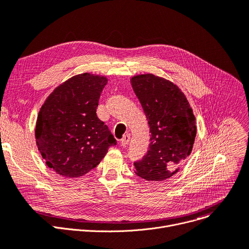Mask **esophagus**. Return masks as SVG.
Returning <instances> with one entry per match:
<instances>
[{"label": "esophagus", "mask_w": 249, "mask_h": 249, "mask_svg": "<svg viewBox=\"0 0 249 249\" xmlns=\"http://www.w3.org/2000/svg\"><path fill=\"white\" fill-rule=\"evenodd\" d=\"M129 141H130V135L129 134H125L123 137H122V139L120 140V143H121V145L122 146H126L128 143H129Z\"/></svg>", "instance_id": "obj_1"}]
</instances>
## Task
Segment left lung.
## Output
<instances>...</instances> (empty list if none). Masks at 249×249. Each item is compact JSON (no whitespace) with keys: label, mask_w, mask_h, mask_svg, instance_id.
Returning <instances> with one entry per match:
<instances>
[{"label":"left lung","mask_w":249,"mask_h":249,"mask_svg":"<svg viewBox=\"0 0 249 249\" xmlns=\"http://www.w3.org/2000/svg\"><path fill=\"white\" fill-rule=\"evenodd\" d=\"M131 85L151 133L146 154L134 161L135 174L146 180H164L192 152L197 134L193 110L184 93L162 77L140 74L131 78Z\"/></svg>","instance_id":"obj_1"}]
</instances>
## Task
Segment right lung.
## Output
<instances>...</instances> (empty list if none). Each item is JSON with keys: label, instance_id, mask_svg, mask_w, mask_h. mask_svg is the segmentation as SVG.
I'll use <instances>...</instances> for the list:
<instances>
[{"label": "right lung", "instance_id": "right-lung-1", "mask_svg": "<svg viewBox=\"0 0 249 249\" xmlns=\"http://www.w3.org/2000/svg\"><path fill=\"white\" fill-rule=\"evenodd\" d=\"M108 80L77 74L57 87L39 111L35 137L47 166L65 178H78L95 168L117 140L97 116Z\"/></svg>", "mask_w": 249, "mask_h": 249}]
</instances>
